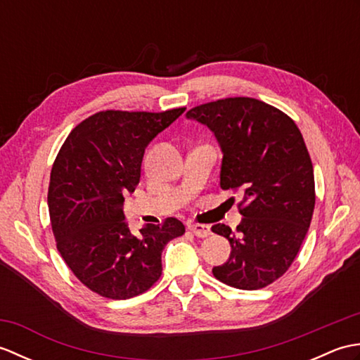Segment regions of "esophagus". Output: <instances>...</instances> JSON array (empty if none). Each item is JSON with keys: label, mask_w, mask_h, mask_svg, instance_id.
<instances>
[{"label": "esophagus", "mask_w": 360, "mask_h": 360, "mask_svg": "<svg viewBox=\"0 0 360 360\" xmlns=\"http://www.w3.org/2000/svg\"><path fill=\"white\" fill-rule=\"evenodd\" d=\"M188 231L198 236V238H205V236L210 235V227L205 224H190Z\"/></svg>", "instance_id": "34e87169"}]
</instances>
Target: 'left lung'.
Returning <instances> with one entry per match:
<instances>
[{
	"label": "left lung",
	"instance_id": "obj_1",
	"mask_svg": "<svg viewBox=\"0 0 360 360\" xmlns=\"http://www.w3.org/2000/svg\"><path fill=\"white\" fill-rule=\"evenodd\" d=\"M187 117L215 133L223 150L221 188L241 195L236 232L212 226L232 248L212 272L236 289L269 286L292 264L316 205L314 170L300 129L288 114L250 97L198 105Z\"/></svg>",
	"mask_w": 360,
	"mask_h": 360
}]
</instances>
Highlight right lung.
Instances as JSON below:
<instances>
[{"instance_id":"obj_1","label":"right lung","mask_w":360,"mask_h":360,"mask_svg":"<svg viewBox=\"0 0 360 360\" xmlns=\"http://www.w3.org/2000/svg\"><path fill=\"white\" fill-rule=\"evenodd\" d=\"M184 111L96 112L72 129L53 160L48 205L57 249L98 295L127 300L148 290L162 274L165 244L186 232L179 219L167 218L134 236L122 210L139 184L145 147Z\"/></svg>"}]
</instances>
